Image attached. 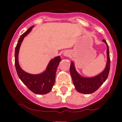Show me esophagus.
Wrapping results in <instances>:
<instances>
[{
    "label": "esophagus",
    "instance_id": "obj_1",
    "mask_svg": "<svg viewBox=\"0 0 122 122\" xmlns=\"http://www.w3.org/2000/svg\"><path fill=\"white\" fill-rule=\"evenodd\" d=\"M64 55L65 56H69V53L68 52H65L64 53Z\"/></svg>",
    "mask_w": 122,
    "mask_h": 122
}]
</instances>
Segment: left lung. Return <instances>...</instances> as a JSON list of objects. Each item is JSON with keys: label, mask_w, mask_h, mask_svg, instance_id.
Here are the masks:
<instances>
[{"label": "left lung", "mask_w": 122, "mask_h": 122, "mask_svg": "<svg viewBox=\"0 0 122 122\" xmlns=\"http://www.w3.org/2000/svg\"><path fill=\"white\" fill-rule=\"evenodd\" d=\"M103 41L106 43L107 47V62L103 72L99 75L91 78L81 77L76 71L73 62H71L70 66V73L76 89L80 93H84V94H90L93 93L97 90L107 79L110 69V53H109L108 45L106 41L103 40Z\"/></svg>", "instance_id": "obj_1"}]
</instances>
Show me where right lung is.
I'll return each instance as SVG.
<instances>
[{
  "label": "right lung",
  "instance_id": "1",
  "mask_svg": "<svg viewBox=\"0 0 122 122\" xmlns=\"http://www.w3.org/2000/svg\"><path fill=\"white\" fill-rule=\"evenodd\" d=\"M33 27L34 26H31L29 28L20 36L18 40L17 45L15 47V65L18 77L31 91L36 94L44 95L49 93L52 89L55 82L57 68L61 59L60 56H57L50 60L46 71L39 75L27 73L21 69L18 63L19 48L24 37L30 33Z\"/></svg>",
  "mask_w": 122,
  "mask_h": 122
}]
</instances>
